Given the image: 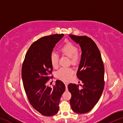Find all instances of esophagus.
Segmentation results:
<instances>
[{
	"instance_id": "obj_1",
	"label": "esophagus",
	"mask_w": 123,
	"mask_h": 123,
	"mask_svg": "<svg viewBox=\"0 0 123 123\" xmlns=\"http://www.w3.org/2000/svg\"><path fill=\"white\" fill-rule=\"evenodd\" d=\"M65 85H66V91H68V85H67V84H65Z\"/></svg>"
}]
</instances>
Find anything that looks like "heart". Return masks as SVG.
<instances>
[{
    "mask_svg": "<svg viewBox=\"0 0 123 123\" xmlns=\"http://www.w3.org/2000/svg\"><path fill=\"white\" fill-rule=\"evenodd\" d=\"M60 51L64 55L70 57V61L73 64L78 63L81 59V55L78 51V48L72 42L66 43L60 48ZM50 61L52 66L56 68L59 65V56L55 52H52L50 55ZM73 70L70 68L63 67L60 68L56 73L58 79L67 82L72 79Z\"/></svg>",
    "mask_w": 123,
    "mask_h": 123,
    "instance_id": "1",
    "label": "heart"
}]
</instances>
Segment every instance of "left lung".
I'll list each match as a JSON object with an SVG mask.
<instances>
[{"mask_svg": "<svg viewBox=\"0 0 123 123\" xmlns=\"http://www.w3.org/2000/svg\"><path fill=\"white\" fill-rule=\"evenodd\" d=\"M69 36L81 49V59L76 75L83 83L81 89L74 84L68 85V90L72 94L70 103L74 112L86 113L96 105L103 92L104 66L100 52L91 38L73 35Z\"/></svg>", "mask_w": 123, "mask_h": 123, "instance_id": "1", "label": "left lung"}]
</instances>
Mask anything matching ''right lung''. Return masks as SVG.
<instances>
[{
    "label": "right lung",
    "mask_w": 123,
    "mask_h": 123,
    "mask_svg": "<svg viewBox=\"0 0 123 123\" xmlns=\"http://www.w3.org/2000/svg\"><path fill=\"white\" fill-rule=\"evenodd\" d=\"M64 35L44 36L34 42L25 56L22 67V77L25 92L32 106L45 116H52L59 110V104L65 91V85L57 80L53 88L47 82L51 76L53 66L50 55L56 43Z\"/></svg>",
    "instance_id": "right-lung-1"
}]
</instances>
